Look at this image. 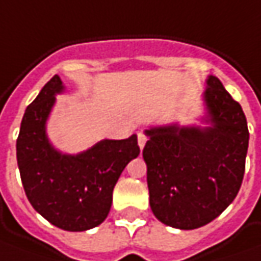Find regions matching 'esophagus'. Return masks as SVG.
Segmentation results:
<instances>
[{
  "label": "esophagus",
  "instance_id": "esophagus-1",
  "mask_svg": "<svg viewBox=\"0 0 261 261\" xmlns=\"http://www.w3.org/2000/svg\"><path fill=\"white\" fill-rule=\"evenodd\" d=\"M137 139H139V146L140 148L144 147V144H146V141H147V136L143 133V131H140L139 134H137Z\"/></svg>",
  "mask_w": 261,
  "mask_h": 261
}]
</instances>
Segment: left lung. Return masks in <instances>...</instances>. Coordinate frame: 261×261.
I'll list each match as a JSON object with an SVG mask.
<instances>
[{"mask_svg": "<svg viewBox=\"0 0 261 261\" xmlns=\"http://www.w3.org/2000/svg\"><path fill=\"white\" fill-rule=\"evenodd\" d=\"M203 99L210 127L146 130L150 206L173 228L195 229L215 220L234 201L244 177L248 128L241 105L212 75Z\"/></svg>", "mask_w": 261, "mask_h": 261, "instance_id": "left-lung-1", "label": "left lung"}]
</instances>
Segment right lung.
Segmentation results:
<instances>
[{"label": "right lung", "instance_id": "obj_1", "mask_svg": "<svg viewBox=\"0 0 261 261\" xmlns=\"http://www.w3.org/2000/svg\"><path fill=\"white\" fill-rule=\"evenodd\" d=\"M62 91L55 75L27 107L17 139V163L24 192L41 217L58 228L86 231L107 218L114 186L140 147L133 134L102 140L75 156L58 151L46 136V121L55 95Z\"/></svg>", "mask_w": 261, "mask_h": 261}]
</instances>
